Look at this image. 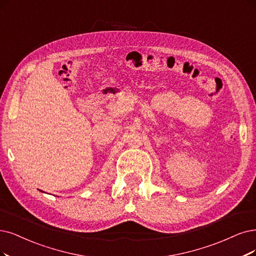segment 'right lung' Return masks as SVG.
<instances>
[{
  "mask_svg": "<svg viewBox=\"0 0 256 256\" xmlns=\"http://www.w3.org/2000/svg\"><path fill=\"white\" fill-rule=\"evenodd\" d=\"M39 191H40V192H43V191H41V190H39Z\"/></svg>",
  "mask_w": 256,
  "mask_h": 256,
  "instance_id": "1",
  "label": "right lung"
}]
</instances>
